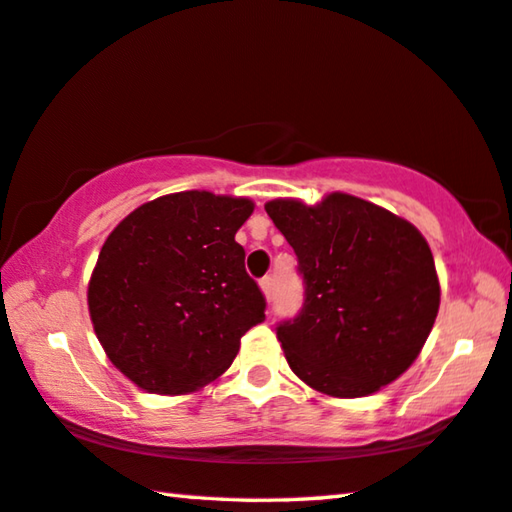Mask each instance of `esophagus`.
Returning <instances> with one entry per match:
<instances>
[{
    "label": "esophagus",
    "mask_w": 512,
    "mask_h": 512,
    "mask_svg": "<svg viewBox=\"0 0 512 512\" xmlns=\"http://www.w3.org/2000/svg\"><path fill=\"white\" fill-rule=\"evenodd\" d=\"M259 288H262L266 300H271V297H273V277H264V280L259 282Z\"/></svg>",
    "instance_id": "34e87169"
}]
</instances>
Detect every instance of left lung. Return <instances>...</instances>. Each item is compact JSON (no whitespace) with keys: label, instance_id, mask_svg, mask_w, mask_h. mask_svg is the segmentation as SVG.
I'll list each match as a JSON object with an SVG mask.
<instances>
[{"label":"left lung","instance_id":"1","mask_svg":"<svg viewBox=\"0 0 512 512\" xmlns=\"http://www.w3.org/2000/svg\"><path fill=\"white\" fill-rule=\"evenodd\" d=\"M264 208L304 277L300 315L277 327L293 374L336 398L394 383L439 313V275L425 237L407 219L345 192L315 206L273 199Z\"/></svg>","mask_w":512,"mask_h":512}]
</instances>
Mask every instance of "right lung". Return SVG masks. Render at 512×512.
<instances>
[{"mask_svg": "<svg viewBox=\"0 0 512 512\" xmlns=\"http://www.w3.org/2000/svg\"><path fill=\"white\" fill-rule=\"evenodd\" d=\"M253 210L250 199L206 190L165 194L102 244L87 288L91 322L107 358L145 392H197L264 322V295L235 241Z\"/></svg>", "mask_w": 512, "mask_h": 512, "instance_id": "right-lung-1", "label": "right lung"}]
</instances>
